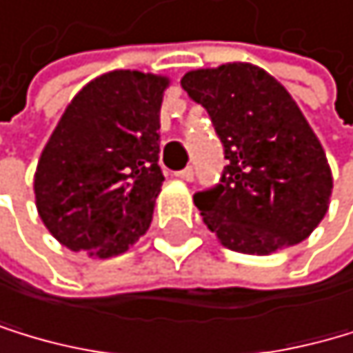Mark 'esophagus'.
<instances>
[{"label": "esophagus", "instance_id": "obj_1", "mask_svg": "<svg viewBox=\"0 0 353 353\" xmlns=\"http://www.w3.org/2000/svg\"><path fill=\"white\" fill-rule=\"evenodd\" d=\"M175 175H178V178H180V180H184V182H193V178H195V171H193L191 167H186V169L178 171Z\"/></svg>", "mask_w": 353, "mask_h": 353}]
</instances>
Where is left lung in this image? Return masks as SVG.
<instances>
[{"label": "left lung", "mask_w": 353, "mask_h": 353, "mask_svg": "<svg viewBox=\"0 0 353 353\" xmlns=\"http://www.w3.org/2000/svg\"><path fill=\"white\" fill-rule=\"evenodd\" d=\"M182 88L208 110L228 160L219 184L195 193L208 230L258 256L308 239L327 212L332 171L288 90L250 62L188 71Z\"/></svg>", "instance_id": "obj_1"}]
</instances>
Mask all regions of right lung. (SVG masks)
I'll return each instance as SVG.
<instances>
[{"instance_id": "add662e5", "label": "right lung", "mask_w": 353, "mask_h": 353, "mask_svg": "<svg viewBox=\"0 0 353 353\" xmlns=\"http://www.w3.org/2000/svg\"><path fill=\"white\" fill-rule=\"evenodd\" d=\"M167 86L162 75L110 71L67 105L34 173L39 214L65 248L110 258L150 228L165 182L158 130Z\"/></svg>"}]
</instances>
